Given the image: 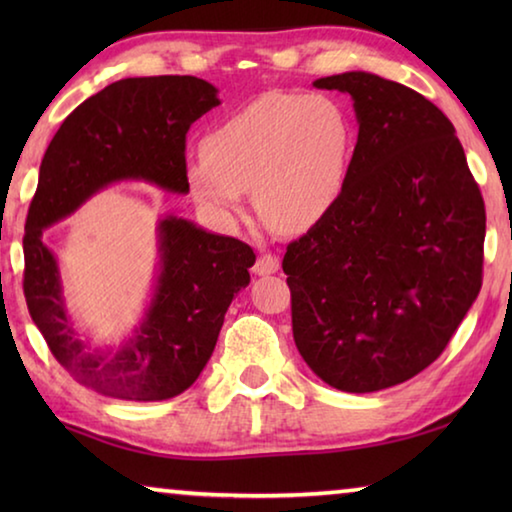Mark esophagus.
<instances>
[{
    "label": "esophagus",
    "mask_w": 512,
    "mask_h": 512,
    "mask_svg": "<svg viewBox=\"0 0 512 512\" xmlns=\"http://www.w3.org/2000/svg\"><path fill=\"white\" fill-rule=\"evenodd\" d=\"M253 271H255V275H273V273H277V271H280V257L271 255V253L259 255L255 266H253Z\"/></svg>",
    "instance_id": "obj_1"
}]
</instances>
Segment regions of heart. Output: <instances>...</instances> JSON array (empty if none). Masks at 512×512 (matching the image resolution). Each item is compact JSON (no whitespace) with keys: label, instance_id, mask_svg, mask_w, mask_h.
Here are the masks:
<instances>
[{"label":"heart","instance_id":"obj_1","mask_svg":"<svg viewBox=\"0 0 512 512\" xmlns=\"http://www.w3.org/2000/svg\"><path fill=\"white\" fill-rule=\"evenodd\" d=\"M352 126L320 94H264L207 133L187 162L192 194L216 214H235L246 189L266 223L307 230L334 210L345 189Z\"/></svg>","mask_w":512,"mask_h":512}]
</instances>
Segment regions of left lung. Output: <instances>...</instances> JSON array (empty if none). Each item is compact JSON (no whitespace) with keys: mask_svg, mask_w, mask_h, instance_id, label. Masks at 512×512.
Returning a JSON list of instances; mask_svg holds the SVG:
<instances>
[{"mask_svg":"<svg viewBox=\"0 0 512 512\" xmlns=\"http://www.w3.org/2000/svg\"><path fill=\"white\" fill-rule=\"evenodd\" d=\"M314 85L350 94L359 137L339 203L282 259L293 339L325 384L375 393L431 366L479 296L485 205L422 94L368 72Z\"/></svg>","mask_w":512,"mask_h":512,"instance_id":"left-lung-1","label":"left lung"}]
</instances>
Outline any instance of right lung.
Listing matches in <instances>:
<instances>
[{
  "label": "right lung",
  "instance_id": "add662e5",
  "mask_svg": "<svg viewBox=\"0 0 512 512\" xmlns=\"http://www.w3.org/2000/svg\"><path fill=\"white\" fill-rule=\"evenodd\" d=\"M196 76L121 79L85 99L49 142L24 225V298L51 354L83 386L115 400L160 402L194 384L210 361L232 298L248 287L253 248L167 214L158 277L142 323L119 348H92L67 314L56 255L42 230L101 189L142 180L187 194L189 126L219 106Z\"/></svg>",
  "mask_w": 512,
  "mask_h": 512
}]
</instances>
